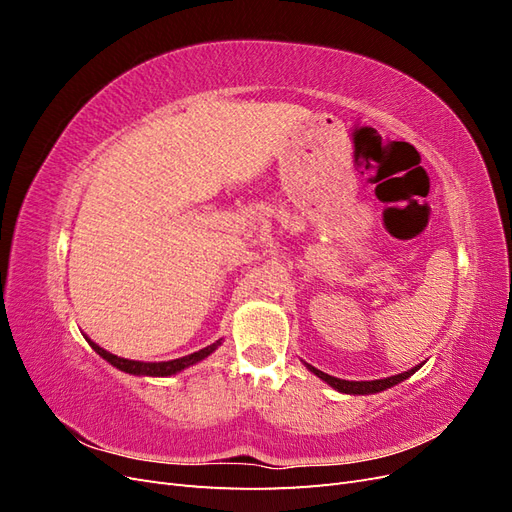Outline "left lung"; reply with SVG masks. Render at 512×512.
<instances>
[{"instance_id": "obj_1", "label": "left lung", "mask_w": 512, "mask_h": 512, "mask_svg": "<svg viewBox=\"0 0 512 512\" xmlns=\"http://www.w3.org/2000/svg\"><path fill=\"white\" fill-rule=\"evenodd\" d=\"M305 367L312 371L314 376H318L320 380H324L329 386H333V389L339 391V393H346V395H374V393L386 391V389H391V386L408 380L414 374V371H418V369L423 367V363L408 369V371H404V374H395V376L380 378V380H342V378H335V376L324 374V371L312 367L309 363H305Z\"/></svg>"}]
</instances>
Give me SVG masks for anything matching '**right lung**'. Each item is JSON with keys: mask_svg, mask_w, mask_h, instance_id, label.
Here are the masks:
<instances>
[{"mask_svg": "<svg viewBox=\"0 0 512 512\" xmlns=\"http://www.w3.org/2000/svg\"><path fill=\"white\" fill-rule=\"evenodd\" d=\"M89 346L94 348L102 359L106 363H111L113 367H117L119 371H126V374H132V376H151V378H166V376H175L179 374V371L188 369L200 361H205L209 354H213L215 350H218V346H222V339H218V342L198 350V352H192L188 356H181V359H173V361H160V363H145V361H132V359H123V356H117L113 352H108L104 348H100L96 342H91L89 337H85Z\"/></svg>", "mask_w": 512, "mask_h": 512, "instance_id": "1", "label": "right lung"}]
</instances>
